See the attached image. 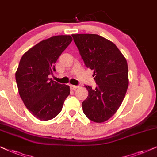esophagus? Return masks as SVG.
<instances>
[{
	"label": "esophagus",
	"instance_id": "1",
	"mask_svg": "<svg viewBox=\"0 0 157 157\" xmlns=\"http://www.w3.org/2000/svg\"><path fill=\"white\" fill-rule=\"evenodd\" d=\"M70 89L72 90H76L77 87H79V86H77V85H70Z\"/></svg>",
	"mask_w": 157,
	"mask_h": 157
}]
</instances>
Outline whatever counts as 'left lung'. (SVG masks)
<instances>
[{
  "label": "left lung",
  "instance_id": "8db88e82",
  "mask_svg": "<svg viewBox=\"0 0 157 157\" xmlns=\"http://www.w3.org/2000/svg\"><path fill=\"white\" fill-rule=\"evenodd\" d=\"M73 40L87 68L93 70L95 88L85 85L88 96L82 110L90 120L102 123L116 113L128 86V64L111 41L98 34H72Z\"/></svg>",
  "mask_w": 157,
  "mask_h": 157
}]
</instances>
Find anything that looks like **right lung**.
<instances>
[{"instance_id":"add662e5","label":"right lung","mask_w":157,"mask_h":157,"mask_svg":"<svg viewBox=\"0 0 157 157\" xmlns=\"http://www.w3.org/2000/svg\"><path fill=\"white\" fill-rule=\"evenodd\" d=\"M72 41L68 35L54 36L29 49L16 72L18 93L28 110L41 121L55 118L70 95V86L49 78L55 62Z\"/></svg>"}]
</instances>
